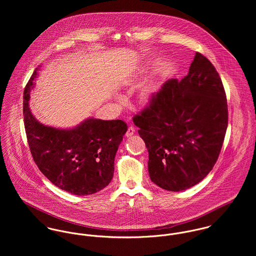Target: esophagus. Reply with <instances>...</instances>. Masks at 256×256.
<instances>
[{
    "instance_id": "1",
    "label": "esophagus",
    "mask_w": 256,
    "mask_h": 256,
    "mask_svg": "<svg viewBox=\"0 0 256 256\" xmlns=\"http://www.w3.org/2000/svg\"><path fill=\"white\" fill-rule=\"evenodd\" d=\"M135 133V128L133 126H130L128 129H127V132H126V136L127 137H131L132 135H134Z\"/></svg>"
}]
</instances>
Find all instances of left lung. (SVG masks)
<instances>
[{"mask_svg": "<svg viewBox=\"0 0 256 256\" xmlns=\"http://www.w3.org/2000/svg\"><path fill=\"white\" fill-rule=\"evenodd\" d=\"M133 121L148 152L150 180L168 191L196 185L215 166L228 127L219 74L196 52L187 76L166 80Z\"/></svg>", "mask_w": 256, "mask_h": 256, "instance_id": "obj_1", "label": "left lung"}]
</instances>
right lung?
I'll return each mask as SVG.
<instances>
[{"mask_svg": "<svg viewBox=\"0 0 256 256\" xmlns=\"http://www.w3.org/2000/svg\"><path fill=\"white\" fill-rule=\"evenodd\" d=\"M37 68L24 92L28 142L40 172L54 185L74 195H90L110 184L114 158L127 131L122 120L88 118L69 129L40 123L30 108Z\"/></svg>", "mask_w": 256, "mask_h": 256, "instance_id": "add662e5", "label": "right lung"}]
</instances>
